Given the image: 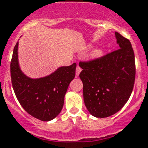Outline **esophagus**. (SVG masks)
Returning a JSON list of instances; mask_svg holds the SVG:
<instances>
[{
    "label": "esophagus",
    "instance_id": "1",
    "mask_svg": "<svg viewBox=\"0 0 148 148\" xmlns=\"http://www.w3.org/2000/svg\"><path fill=\"white\" fill-rule=\"evenodd\" d=\"M81 71H82V69L78 65V66L76 67V69H75V77H78L79 75V73H81Z\"/></svg>",
    "mask_w": 148,
    "mask_h": 148
}]
</instances>
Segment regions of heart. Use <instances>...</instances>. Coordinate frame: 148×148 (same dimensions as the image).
<instances>
[{"label":"heart","mask_w":148,"mask_h":148,"mask_svg":"<svg viewBox=\"0 0 148 148\" xmlns=\"http://www.w3.org/2000/svg\"><path fill=\"white\" fill-rule=\"evenodd\" d=\"M104 48L102 47H97L94 50H93L90 53V57L92 58H98L101 57L103 54H104Z\"/></svg>","instance_id":"b5f03b06"}]
</instances>
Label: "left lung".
<instances>
[{"label": "left lung", "instance_id": "8db88e82", "mask_svg": "<svg viewBox=\"0 0 148 148\" xmlns=\"http://www.w3.org/2000/svg\"><path fill=\"white\" fill-rule=\"evenodd\" d=\"M119 49L88 62H79L83 100L97 118L114 115L125 105L135 81V56L128 39L115 32Z\"/></svg>", "mask_w": 148, "mask_h": 148}]
</instances>
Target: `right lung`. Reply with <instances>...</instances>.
Instances as JSON below:
<instances>
[{
  "mask_svg": "<svg viewBox=\"0 0 148 148\" xmlns=\"http://www.w3.org/2000/svg\"><path fill=\"white\" fill-rule=\"evenodd\" d=\"M18 42L11 62V77L15 96L29 114L41 121H50L59 115L69 85L75 75L76 64L62 66L51 74L32 79L23 73L18 58Z\"/></svg>",
  "mask_w": 148,
  "mask_h": 148,
  "instance_id": "right-lung-1",
  "label": "right lung"
}]
</instances>
